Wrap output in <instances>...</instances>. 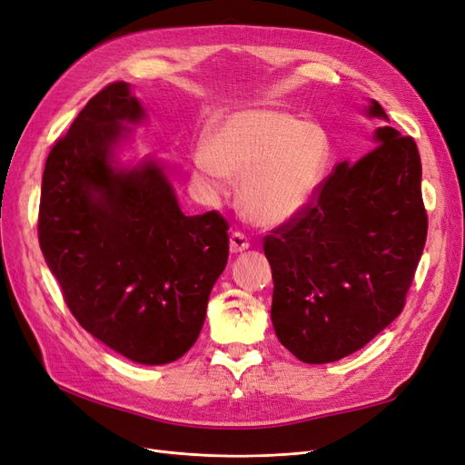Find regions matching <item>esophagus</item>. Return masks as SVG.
I'll return each mask as SVG.
<instances>
[{"mask_svg":"<svg viewBox=\"0 0 465 465\" xmlns=\"http://www.w3.org/2000/svg\"><path fill=\"white\" fill-rule=\"evenodd\" d=\"M229 246H231L232 254H241V252L250 248V241L246 238V234H242V232H232Z\"/></svg>","mask_w":465,"mask_h":465,"instance_id":"1","label":"esophagus"}]
</instances>
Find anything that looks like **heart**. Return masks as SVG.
I'll list each match as a JSON object with an SVG mask.
<instances>
[{
	"label": "heart",
	"mask_w": 465,
	"mask_h": 465,
	"mask_svg": "<svg viewBox=\"0 0 465 465\" xmlns=\"http://www.w3.org/2000/svg\"><path fill=\"white\" fill-rule=\"evenodd\" d=\"M331 161L328 132L283 110H244L217 122L193 153L192 176L209 200L242 178L244 213L263 227L297 217L314 200Z\"/></svg>",
	"instance_id": "1"
}]
</instances>
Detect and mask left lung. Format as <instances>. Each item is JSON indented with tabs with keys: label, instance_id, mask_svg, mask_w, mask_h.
<instances>
[{
	"label": "left lung",
	"instance_id": "8db88e82",
	"mask_svg": "<svg viewBox=\"0 0 465 465\" xmlns=\"http://www.w3.org/2000/svg\"><path fill=\"white\" fill-rule=\"evenodd\" d=\"M369 118L386 120L371 101ZM374 149L333 168L304 211L263 238L279 341L308 364L340 361L400 316L427 241L420 159L382 124Z\"/></svg>",
	"mask_w": 465,
	"mask_h": 465
}]
</instances>
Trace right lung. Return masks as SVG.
<instances>
[{
    "mask_svg": "<svg viewBox=\"0 0 465 465\" xmlns=\"http://www.w3.org/2000/svg\"><path fill=\"white\" fill-rule=\"evenodd\" d=\"M142 120L124 81L79 112L46 159L38 242L81 328L134 362L166 364L202 331L229 260V223L217 211L182 213L153 159L120 166L125 124Z\"/></svg>",
    "mask_w": 465,
    "mask_h": 465,
    "instance_id": "obj_1",
    "label": "right lung"
}]
</instances>
